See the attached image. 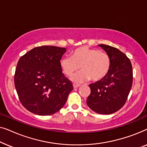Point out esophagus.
Here are the masks:
<instances>
[{
    "instance_id": "esophagus-1",
    "label": "esophagus",
    "mask_w": 147,
    "mask_h": 147,
    "mask_svg": "<svg viewBox=\"0 0 147 147\" xmlns=\"http://www.w3.org/2000/svg\"><path fill=\"white\" fill-rule=\"evenodd\" d=\"M80 86V84H73V86H74V88H78Z\"/></svg>"
}]
</instances>
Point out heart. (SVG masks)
<instances>
[{
  "instance_id": "heart-1",
  "label": "heart",
  "mask_w": 147,
  "mask_h": 147,
  "mask_svg": "<svg viewBox=\"0 0 147 147\" xmlns=\"http://www.w3.org/2000/svg\"><path fill=\"white\" fill-rule=\"evenodd\" d=\"M59 65L63 73L67 77L73 76L80 67L82 71L71 78L74 82L79 83L90 79L98 82L109 72L111 59L106 51L84 46L72 50L70 57H62Z\"/></svg>"
}]
</instances>
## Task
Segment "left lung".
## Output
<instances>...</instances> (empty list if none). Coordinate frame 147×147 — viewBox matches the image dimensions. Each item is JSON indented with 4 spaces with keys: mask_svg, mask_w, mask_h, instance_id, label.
Returning <instances> with one entry per match:
<instances>
[{
    "mask_svg": "<svg viewBox=\"0 0 147 147\" xmlns=\"http://www.w3.org/2000/svg\"><path fill=\"white\" fill-rule=\"evenodd\" d=\"M111 59L110 71L103 79L90 84L86 103L96 113L110 114L125 104L132 85V64L124 53L112 46L100 44Z\"/></svg>",
    "mask_w": 147,
    "mask_h": 147,
    "instance_id": "8db88e82",
    "label": "left lung"
}]
</instances>
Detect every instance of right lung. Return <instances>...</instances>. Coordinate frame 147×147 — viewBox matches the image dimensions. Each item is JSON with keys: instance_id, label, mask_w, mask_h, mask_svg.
<instances>
[{"instance_id": "right-lung-1", "label": "right lung", "mask_w": 147, "mask_h": 147, "mask_svg": "<svg viewBox=\"0 0 147 147\" xmlns=\"http://www.w3.org/2000/svg\"><path fill=\"white\" fill-rule=\"evenodd\" d=\"M65 51V48L44 45L33 48L19 59L15 86L20 102L29 112L51 115L65 104L74 89L59 65Z\"/></svg>"}]
</instances>
